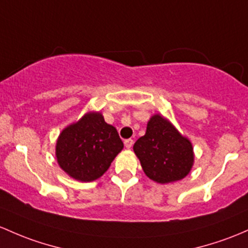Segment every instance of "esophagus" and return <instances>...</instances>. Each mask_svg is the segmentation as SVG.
Listing matches in <instances>:
<instances>
[{"instance_id":"obj_1","label":"esophagus","mask_w":248,"mask_h":248,"mask_svg":"<svg viewBox=\"0 0 248 248\" xmlns=\"http://www.w3.org/2000/svg\"><path fill=\"white\" fill-rule=\"evenodd\" d=\"M124 144L127 149H131V146L134 145V140H131V138H129V140H125Z\"/></svg>"}]
</instances>
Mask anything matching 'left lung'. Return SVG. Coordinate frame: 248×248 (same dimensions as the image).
Here are the masks:
<instances>
[{"mask_svg":"<svg viewBox=\"0 0 248 248\" xmlns=\"http://www.w3.org/2000/svg\"><path fill=\"white\" fill-rule=\"evenodd\" d=\"M134 151L146 176L158 183L182 180L194 162L190 142L158 114L149 121L145 135L138 138Z\"/></svg>","mask_w":248,"mask_h":248,"instance_id":"obj_1","label":"left lung"}]
</instances>
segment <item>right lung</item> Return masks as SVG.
<instances>
[{
    "mask_svg": "<svg viewBox=\"0 0 248 248\" xmlns=\"http://www.w3.org/2000/svg\"><path fill=\"white\" fill-rule=\"evenodd\" d=\"M116 127L105 123L100 113H87L66 127L57 142L61 169L82 182L97 180L123 149Z\"/></svg>",
    "mask_w": 248,
    "mask_h": 248,
    "instance_id": "1",
    "label": "right lung"
}]
</instances>
